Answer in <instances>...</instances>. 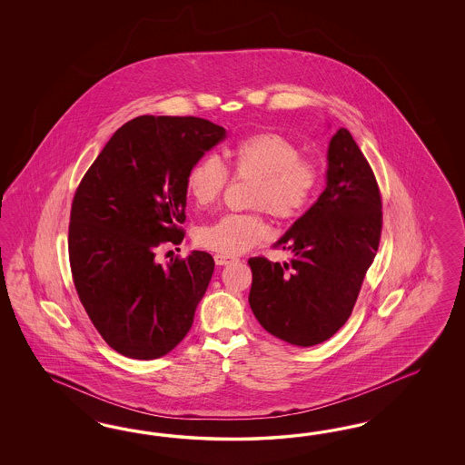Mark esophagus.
<instances>
[{
  "label": "esophagus",
  "instance_id": "1",
  "mask_svg": "<svg viewBox=\"0 0 465 465\" xmlns=\"http://www.w3.org/2000/svg\"><path fill=\"white\" fill-rule=\"evenodd\" d=\"M237 261V257H233V255H226V253H214V262L218 264V266H226V264H230V262H235Z\"/></svg>",
  "mask_w": 465,
  "mask_h": 465
}]
</instances>
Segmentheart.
<instances>
[{"instance_id":"b5f03b06","label":"heart","mask_w":465,"mask_h":465,"mask_svg":"<svg viewBox=\"0 0 465 465\" xmlns=\"http://www.w3.org/2000/svg\"><path fill=\"white\" fill-rule=\"evenodd\" d=\"M235 179L255 177L251 191L252 213H226L199 226L196 243L213 252H245L269 237L266 212L282 222L303 216L319 193L322 173L315 160L302 156V148L278 131L253 133L228 152ZM185 191L199 208L223 196L230 172L216 155L196 160L185 173Z\"/></svg>"}]
</instances>
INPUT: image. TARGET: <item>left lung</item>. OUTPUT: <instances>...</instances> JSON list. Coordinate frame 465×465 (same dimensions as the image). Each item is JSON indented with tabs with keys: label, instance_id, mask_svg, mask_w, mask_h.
Returning <instances> with one entry per match:
<instances>
[{
	"label": "left lung",
	"instance_id": "1",
	"mask_svg": "<svg viewBox=\"0 0 465 465\" xmlns=\"http://www.w3.org/2000/svg\"><path fill=\"white\" fill-rule=\"evenodd\" d=\"M327 160L324 193L274 245L295 257L284 264L249 259L255 319L269 334L303 348L346 324L381 243V189L348 129L332 136Z\"/></svg>",
	"mask_w": 465,
	"mask_h": 465
}]
</instances>
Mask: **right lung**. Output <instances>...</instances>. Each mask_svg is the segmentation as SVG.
I'll list each match as a JSON object with an SVG mask.
<instances>
[{"instance_id": "right-lung-1", "label": "right lung", "mask_w": 465, "mask_h": 465, "mask_svg": "<svg viewBox=\"0 0 465 465\" xmlns=\"http://www.w3.org/2000/svg\"><path fill=\"white\" fill-rule=\"evenodd\" d=\"M193 115H140L114 133L73 197L71 276L102 339L127 358L155 360L189 332L214 269L193 251L167 266L165 243H183L185 173L225 140Z\"/></svg>"}]
</instances>
